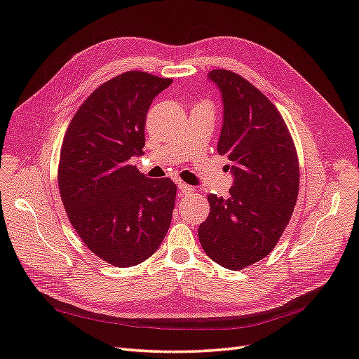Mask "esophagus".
<instances>
[{
    "instance_id": "1",
    "label": "esophagus",
    "mask_w": 359,
    "mask_h": 359,
    "mask_svg": "<svg viewBox=\"0 0 359 359\" xmlns=\"http://www.w3.org/2000/svg\"><path fill=\"white\" fill-rule=\"evenodd\" d=\"M178 190L181 195H190V193H193V187H190L189 184H184V182H178Z\"/></svg>"
}]
</instances>
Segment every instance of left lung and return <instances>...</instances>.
<instances>
[{
  "label": "left lung",
  "mask_w": 359,
  "mask_h": 359,
  "mask_svg": "<svg viewBox=\"0 0 359 359\" xmlns=\"http://www.w3.org/2000/svg\"><path fill=\"white\" fill-rule=\"evenodd\" d=\"M224 102L217 152L226 156L232 186L226 199L208 193L210 215L199 225L203 252L222 267L241 270L267 257L292 219L299 161L283 116L243 76L208 72Z\"/></svg>",
  "instance_id": "8db88e82"
}]
</instances>
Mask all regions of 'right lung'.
I'll return each mask as SVG.
<instances>
[{"label":"right lung","mask_w":359,"mask_h":359,"mask_svg":"<svg viewBox=\"0 0 359 359\" xmlns=\"http://www.w3.org/2000/svg\"><path fill=\"white\" fill-rule=\"evenodd\" d=\"M170 83L139 71L114 76L81 104L65 134L59 189L67 217L84 245L113 266L143 263L170 226L177 186L130 164L143 156L151 102Z\"/></svg>","instance_id":"1"}]
</instances>
